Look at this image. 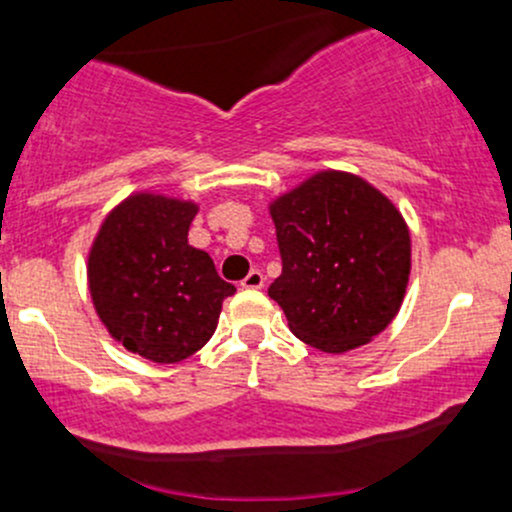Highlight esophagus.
I'll return each instance as SVG.
<instances>
[{"instance_id":"1","label":"esophagus","mask_w":512,"mask_h":512,"mask_svg":"<svg viewBox=\"0 0 512 512\" xmlns=\"http://www.w3.org/2000/svg\"><path fill=\"white\" fill-rule=\"evenodd\" d=\"M245 289H262L265 287V275L260 270H250V275L240 282Z\"/></svg>"}]
</instances>
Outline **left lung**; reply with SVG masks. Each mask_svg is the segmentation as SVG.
<instances>
[{"label":"left lung","instance_id":"1","mask_svg":"<svg viewBox=\"0 0 512 512\" xmlns=\"http://www.w3.org/2000/svg\"><path fill=\"white\" fill-rule=\"evenodd\" d=\"M282 275L267 294L309 347L344 354L399 314L411 275L404 215L381 190L344 170H319L270 203Z\"/></svg>","mask_w":512,"mask_h":512}]
</instances>
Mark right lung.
<instances>
[{
	"instance_id": "1",
	"label": "right lung",
	"mask_w": 512,
	"mask_h": 512,
	"mask_svg": "<svg viewBox=\"0 0 512 512\" xmlns=\"http://www.w3.org/2000/svg\"><path fill=\"white\" fill-rule=\"evenodd\" d=\"M193 200L128 195L103 218L86 262L91 302L103 327L128 352L156 364L188 359L218 327L223 299L208 252L188 245Z\"/></svg>"
}]
</instances>
